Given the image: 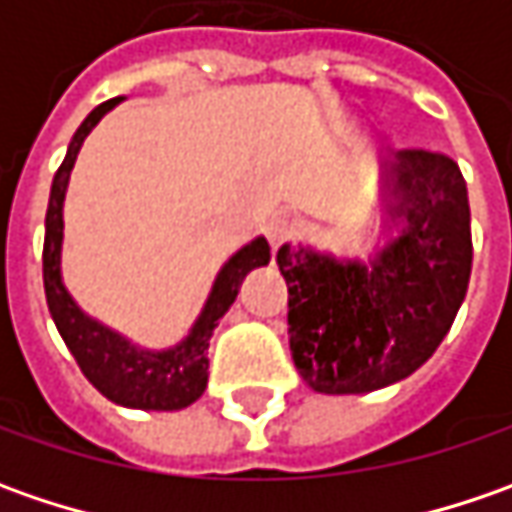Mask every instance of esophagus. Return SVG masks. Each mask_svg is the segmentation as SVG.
Here are the masks:
<instances>
[{"mask_svg":"<svg viewBox=\"0 0 512 512\" xmlns=\"http://www.w3.org/2000/svg\"><path fill=\"white\" fill-rule=\"evenodd\" d=\"M265 236L267 242H270V247L279 250V247L290 239V222H287V219H270L265 225Z\"/></svg>","mask_w":512,"mask_h":512,"instance_id":"1","label":"esophagus"}]
</instances>
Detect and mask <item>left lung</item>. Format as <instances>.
Instances as JSON below:
<instances>
[{"label": "left lung", "instance_id": "left-lung-1", "mask_svg": "<svg viewBox=\"0 0 512 512\" xmlns=\"http://www.w3.org/2000/svg\"><path fill=\"white\" fill-rule=\"evenodd\" d=\"M373 222L379 233L367 256L310 242H287L276 253L293 364L325 396L373 393L416 373L467 293L470 205L453 159L396 153L382 173Z\"/></svg>", "mask_w": 512, "mask_h": 512}]
</instances>
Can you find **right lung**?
<instances>
[{"label":"right lung","instance_id":"add662e5","mask_svg":"<svg viewBox=\"0 0 512 512\" xmlns=\"http://www.w3.org/2000/svg\"><path fill=\"white\" fill-rule=\"evenodd\" d=\"M122 99L125 96H116L90 110L88 119L70 139L65 162L53 176L48 216H45V253H42L45 296H48V310L59 336L65 339L76 364L82 367L85 379L105 399L122 407H133V410H182L205 393L210 336L219 327V319L236 302L247 273L270 262V245L265 236H256L219 267L199 316L193 319L185 336L170 347H142L125 333L102 325L99 319L85 313L79 302L70 296L65 276H62L65 196H68L70 170L76 165V156L90 136V130Z\"/></svg>","mask_w":512,"mask_h":512}]
</instances>
